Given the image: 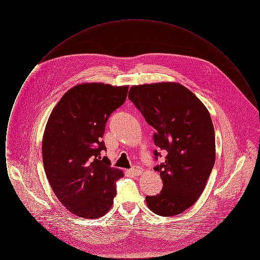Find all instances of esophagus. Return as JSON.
Wrapping results in <instances>:
<instances>
[{
  "label": "esophagus",
  "mask_w": 260,
  "mask_h": 260,
  "mask_svg": "<svg viewBox=\"0 0 260 260\" xmlns=\"http://www.w3.org/2000/svg\"><path fill=\"white\" fill-rule=\"evenodd\" d=\"M131 173H133L134 175H140V174H142L143 173V169L142 168H140V167H135V168H133L132 170H131Z\"/></svg>",
  "instance_id": "obj_1"
}]
</instances>
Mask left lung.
Returning <instances> with one entry per match:
<instances>
[{"label":"left lung","mask_w":260,"mask_h":260,"mask_svg":"<svg viewBox=\"0 0 260 260\" xmlns=\"http://www.w3.org/2000/svg\"><path fill=\"white\" fill-rule=\"evenodd\" d=\"M128 99L154 127V143L167 151L160 173V194L146 196L150 210L173 216L192 207L202 195L215 161V136L210 112L178 83L133 86ZM155 160L161 155L154 151Z\"/></svg>","instance_id":"8db88e82"}]
</instances>
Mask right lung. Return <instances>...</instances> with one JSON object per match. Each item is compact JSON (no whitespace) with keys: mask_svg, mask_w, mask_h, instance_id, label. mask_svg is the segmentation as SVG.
Instances as JSON below:
<instances>
[{"mask_svg":"<svg viewBox=\"0 0 260 260\" xmlns=\"http://www.w3.org/2000/svg\"><path fill=\"white\" fill-rule=\"evenodd\" d=\"M128 86L103 83L70 88L50 114L43 136V162L52 191L77 216L99 218L111 209L121 170L101 160L110 115L124 104Z\"/></svg>","mask_w":260,"mask_h":260,"instance_id":"add662e5","label":"right lung"}]
</instances>
